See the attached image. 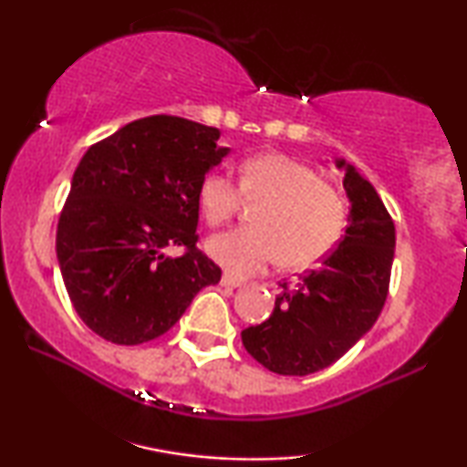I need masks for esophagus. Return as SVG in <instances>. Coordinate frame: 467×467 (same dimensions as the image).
I'll list each match as a JSON object with an SVG mask.
<instances>
[{"mask_svg": "<svg viewBox=\"0 0 467 467\" xmlns=\"http://www.w3.org/2000/svg\"><path fill=\"white\" fill-rule=\"evenodd\" d=\"M221 285H223V286H227V289H238V286L244 285V280L235 278V276H232V274H223Z\"/></svg>", "mask_w": 467, "mask_h": 467, "instance_id": "1", "label": "esophagus"}]
</instances>
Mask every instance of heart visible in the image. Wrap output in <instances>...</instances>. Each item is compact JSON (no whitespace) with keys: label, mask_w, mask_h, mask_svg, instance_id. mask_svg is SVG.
I'll return each instance as SVG.
<instances>
[{"label":"heart","mask_w":467,"mask_h":467,"mask_svg":"<svg viewBox=\"0 0 467 467\" xmlns=\"http://www.w3.org/2000/svg\"><path fill=\"white\" fill-rule=\"evenodd\" d=\"M242 191L270 197L259 210L257 227L232 229L206 242L210 257L235 276H251L278 259L291 270L310 267L340 240L347 221L340 197L297 159L280 152L248 159ZM197 200L203 219L221 225L238 208L240 189L225 170H214L203 176Z\"/></svg>","instance_id":"obj_1"}]
</instances>
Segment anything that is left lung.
<instances>
[{"mask_svg": "<svg viewBox=\"0 0 467 467\" xmlns=\"http://www.w3.org/2000/svg\"><path fill=\"white\" fill-rule=\"evenodd\" d=\"M348 197L347 232L318 270L283 285L274 312L242 331V344L270 372L306 376L329 368L374 327L385 306L395 225L372 182L336 159Z\"/></svg>", "mask_w": 467, "mask_h": 467, "instance_id": "1", "label": "left lung"}]
</instances>
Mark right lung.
Instances as JSON below:
<instances>
[{"mask_svg": "<svg viewBox=\"0 0 467 467\" xmlns=\"http://www.w3.org/2000/svg\"><path fill=\"white\" fill-rule=\"evenodd\" d=\"M219 138L216 127L159 114L80 159L57 225V261L74 310L104 340H155L221 280L195 248L200 182L232 152ZM176 245L188 253L170 258Z\"/></svg>", "mask_w": 467, "mask_h": 467, "instance_id": "obj_1", "label": "right lung"}]
</instances>
